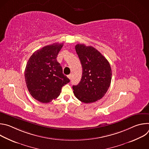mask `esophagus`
Listing matches in <instances>:
<instances>
[{
	"instance_id": "obj_1",
	"label": "esophagus",
	"mask_w": 149,
	"mask_h": 149,
	"mask_svg": "<svg viewBox=\"0 0 149 149\" xmlns=\"http://www.w3.org/2000/svg\"><path fill=\"white\" fill-rule=\"evenodd\" d=\"M67 77H68V78L70 79H71V77H72V76H71V74L68 75Z\"/></svg>"
}]
</instances>
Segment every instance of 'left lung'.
I'll return each instance as SVG.
<instances>
[{
	"label": "left lung",
	"instance_id": "obj_1",
	"mask_svg": "<svg viewBox=\"0 0 149 149\" xmlns=\"http://www.w3.org/2000/svg\"><path fill=\"white\" fill-rule=\"evenodd\" d=\"M82 68V78L73 86L74 94L79 101L90 103L100 100L111 84L112 71L109 61L91 46L77 44L75 47Z\"/></svg>",
	"mask_w": 149,
	"mask_h": 149
}]
</instances>
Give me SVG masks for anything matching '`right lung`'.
Returning <instances> with one entry per match:
<instances>
[{
  "instance_id": "obj_1",
  "label": "right lung",
  "mask_w": 149,
  "mask_h": 149,
  "mask_svg": "<svg viewBox=\"0 0 149 149\" xmlns=\"http://www.w3.org/2000/svg\"><path fill=\"white\" fill-rule=\"evenodd\" d=\"M63 44L54 43L35 51L29 59L25 70L26 86L36 100L47 103L56 98L62 87L70 80L62 73L57 55Z\"/></svg>"
}]
</instances>
